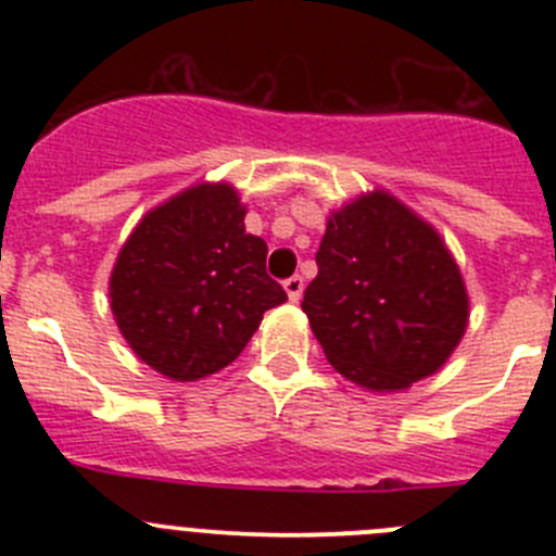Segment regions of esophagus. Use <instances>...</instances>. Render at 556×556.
<instances>
[{"label":"esophagus","mask_w":556,"mask_h":556,"mask_svg":"<svg viewBox=\"0 0 556 556\" xmlns=\"http://www.w3.org/2000/svg\"><path fill=\"white\" fill-rule=\"evenodd\" d=\"M285 293H288V299L293 301H301V293H304V279L301 277H290L285 279Z\"/></svg>","instance_id":"1"}]
</instances>
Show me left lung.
I'll use <instances>...</instances> for the list:
<instances>
[{
    "label": "left lung",
    "mask_w": 556,
    "mask_h": 556,
    "mask_svg": "<svg viewBox=\"0 0 556 556\" xmlns=\"http://www.w3.org/2000/svg\"><path fill=\"white\" fill-rule=\"evenodd\" d=\"M306 288L314 339L330 366L368 392H401L444 366L463 341L470 299L428 220L374 188L330 212Z\"/></svg>",
    "instance_id": "obj_1"
}]
</instances>
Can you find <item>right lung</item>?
Wrapping results in <instances>:
<instances>
[{
	"instance_id": "obj_1",
	"label": "right lung",
	"mask_w": 556,
	"mask_h": 556,
	"mask_svg": "<svg viewBox=\"0 0 556 556\" xmlns=\"http://www.w3.org/2000/svg\"><path fill=\"white\" fill-rule=\"evenodd\" d=\"M244 215L231 182H195L153 206L117 252L112 317L134 355L172 382L231 366L263 312L288 301Z\"/></svg>"
}]
</instances>
